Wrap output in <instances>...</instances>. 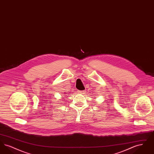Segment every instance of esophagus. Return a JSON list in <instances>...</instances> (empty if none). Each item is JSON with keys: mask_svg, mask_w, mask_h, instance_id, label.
I'll list each match as a JSON object with an SVG mask.
<instances>
[{"mask_svg": "<svg viewBox=\"0 0 154 154\" xmlns=\"http://www.w3.org/2000/svg\"><path fill=\"white\" fill-rule=\"evenodd\" d=\"M78 93H79L80 94H84L85 93V91H79Z\"/></svg>", "mask_w": 154, "mask_h": 154, "instance_id": "34e87169", "label": "esophagus"}]
</instances>
